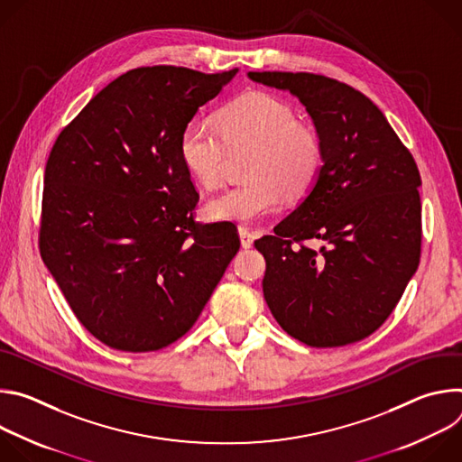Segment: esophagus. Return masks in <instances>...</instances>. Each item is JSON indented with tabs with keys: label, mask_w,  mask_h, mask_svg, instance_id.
I'll return each instance as SVG.
<instances>
[{
	"label": "esophagus",
	"mask_w": 462,
	"mask_h": 462,
	"mask_svg": "<svg viewBox=\"0 0 462 462\" xmlns=\"http://www.w3.org/2000/svg\"><path fill=\"white\" fill-rule=\"evenodd\" d=\"M239 237H241L243 248H250L254 245V236L246 226H239Z\"/></svg>",
	"instance_id": "obj_1"
}]
</instances>
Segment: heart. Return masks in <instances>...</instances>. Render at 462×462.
<instances>
[{"label": "heart", "instance_id": "b5f03b06", "mask_svg": "<svg viewBox=\"0 0 462 462\" xmlns=\"http://www.w3.org/2000/svg\"><path fill=\"white\" fill-rule=\"evenodd\" d=\"M250 150L246 182L225 189L207 207L216 221L254 223L282 208L285 193L305 195L323 166L318 129L300 122L294 107L271 93H248L228 104L217 124L189 120L179 139L186 171L207 189L225 179L230 152Z\"/></svg>", "mask_w": 462, "mask_h": 462}]
</instances>
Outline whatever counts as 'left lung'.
I'll return each mask as SVG.
<instances>
[{
	"mask_svg": "<svg viewBox=\"0 0 462 462\" xmlns=\"http://www.w3.org/2000/svg\"><path fill=\"white\" fill-rule=\"evenodd\" d=\"M248 77L291 91L323 143V166L303 203L254 241L267 261V305L287 335L310 347L360 342L389 318L419 267L417 162L351 86L312 73Z\"/></svg>",
	"mask_w": 462,
	"mask_h": 462,
	"instance_id": "left-lung-1",
	"label": "left lung"
}]
</instances>
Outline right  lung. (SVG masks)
I'll return each mask as SVG.
<instances>
[{
	"label": "right lung",
	"instance_id": "add662e5",
	"mask_svg": "<svg viewBox=\"0 0 462 462\" xmlns=\"http://www.w3.org/2000/svg\"><path fill=\"white\" fill-rule=\"evenodd\" d=\"M239 69L137 68L107 84L49 153L38 245L102 344L150 353L184 337L239 250L228 221H195L184 125Z\"/></svg>",
	"mask_w": 462,
	"mask_h": 462
}]
</instances>
